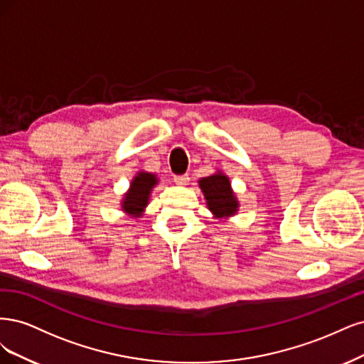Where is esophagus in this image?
Segmentation results:
<instances>
[{
    "label": "esophagus",
    "instance_id": "34e87169",
    "mask_svg": "<svg viewBox=\"0 0 364 364\" xmlns=\"http://www.w3.org/2000/svg\"><path fill=\"white\" fill-rule=\"evenodd\" d=\"M173 181L178 186H186L189 183V175H177V177H173Z\"/></svg>",
    "mask_w": 364,
    "mask_h": 364
}]
</instances>
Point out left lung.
Masks as SVG:
<instances>
[{"label":"left lung","mask_w":364,"mask_h":364,"mask_svg":"<svg viewBox=\"0 0 364 364\" xmlns=\"http://www.w3.org/2000/svg\"><path fill=\"white\" fill-rule=\"evenodd\" d=\"M198 184L204 195L207 208L212 212L215 219L228 220L231 216L237 215L240 203L232 191L228 175L222 171H216L210 177L199 180Z\"/></svg>","instance_id":"8db88e82"}]
</instances>
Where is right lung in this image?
<instances>
[{
	"mask_svg": "<svg viewBox=\"0 0 364 364\" xmlns=\"http://www.w3.org/2000/svg\"><path fill=\"white\" fill-rule=\"evenodd\" d=\"M157 184H159V178L156 173L139 171L133 177L128 191L124 193L121 199L122 212L133 219L142 218L149 204L152 189H154Z\"/></svg>",
	"mask_w": 364,
	"mask_h": 364,
	"instance_id": "obj_1",
	"label": "right lung"
}]
</instances>
